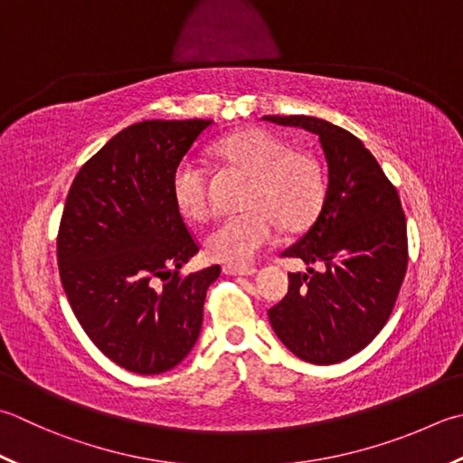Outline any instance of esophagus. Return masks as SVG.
Masks as SVG:
<instances>
[{
	"label": "esophagus",
	"instance_id": "34e87169",
	"mask_svg": "<svg viewBox=\"0 0 463 463\" xmlns=\"http://www.w3.org/2000/svg\"><path fill=\"white\" fill-rule=\"evenodd\" d=\"M222 273H224V275H242V277H249V275H255V273H257V269H255V267L224 265V267H222Z\"/></svg>",
	"mask_w": 463,
	"mask_h": 463
}]
</instances>
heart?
<instances>
[{
	"label": "heart",
	"mask_w": 463,
	"mask_h": 463,
	"mask_svg": "<svg viewBox=\"0 0 463 463\" xmlns=\"http://www.w3.org/2000/svg\"><path fill=\"white\" fill-rule=\"evenodd\" d=\"M214 154L250 175L244 196L249 211L231 214L214 224L204 237L208 259L247 265L275 242L279 224L298 231L309 224L325 198L321 162L305 150L291 146L265 128H244L214 144ZM172 196L180 213L201 221L208 214L206 168L186 158L172 175Z\"/></svg>",
	"instance_id": "heart-1"
}]
</instances>
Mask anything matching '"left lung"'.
<instances>
[{
    "mask_svg": "<svg viewBox=\"0 0 463 463\" xmlns=\"http://www.w3.org/2000/svg\"><path fill=\"white\" fill-rule=\"evenodd\" d=\"M319 136L327 190L311 229L280 257L323 262L288 273V293L269 309L277 337L298 359L333 365L367 347L385 327L407 270L400 194L351 132L313 116H265Z\"/></svg>",
    "mask_w": 463,
    "mask_h": 463,
    "instance_id": "obj_1",
    "label": "left lung"
}]
</instances>
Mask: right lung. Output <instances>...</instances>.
Listing matches in <instances>:
<instances>
[{
  "instance_id": "right-lung-1",
  "label": "right lung",
  "mask_w": 463,
  "mask_h": 463,
  "mask_svg": "<svg viewBox=\"0 0 463 463\" xmlns=\"http://www.w3.org/2000/svg\"><path fill=\"white\" fill-rule=\"evenodd\" d=\"M213 120H144L108 140L74 178L58 231L61 287L81 329L140 375L176 367L201 335L208 267L172 196V175Z\"/></svg>"
}]
</instances>
